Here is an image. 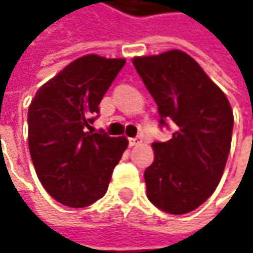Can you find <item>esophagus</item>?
<instances>
[{
  "label": "esophagus",
  "instance_id": "34e87169",
  "mask_svg": "<svg viewBox=\"0 0 253 253\" xmlns=\"http://www.w3.org/2000/svg\"><path fill=\"white\" fill-rule=\"evenodd\" d=\"M141 142V138H131V139H129V146H136V145H139Z\"/></svg>",
  "mask_w": 253,
  "mask_h": 253
}]
</instances>
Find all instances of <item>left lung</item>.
I'll return each instance as SVG.
<instances>
[{
    "instance_id": "1",
    "label": "left lung",
    "mask_w": 253,
    "mask_h": 253,
    "mask_svg": "<svg viewBox=\"0 0 253 253\" xmlns=\"http://www.w3.org/2000/svg\"><path fill=\"white\" fill-rule=\"evenodd\" d=\"M161 117L176 124L168 142H155L145 170L148 199L169 214L200 207L217 189L228 159L234 114L222 92L191 56L169 50L133 57Z\"/></svg>"
}]
</instances>
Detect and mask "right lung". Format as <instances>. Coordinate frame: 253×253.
Segmentation results:
<instances>
[{"label": "right lung", "mask_w": 253, "mask_h": 253, "mask_svg": "<svg viewBox=\"0 0 253 253\" xmlns=\"http://www.w3.org/2000/svg\"><path fill=\"white\" fill-rule=\"evenodd\" d=\"M125 59L87 54L36 91L28 110V143L36 174L60 204L83 209L108 189L128 146L125 136L85 131Z\"/></svg>", "instance_id": "add662e5"}]
</instances>
